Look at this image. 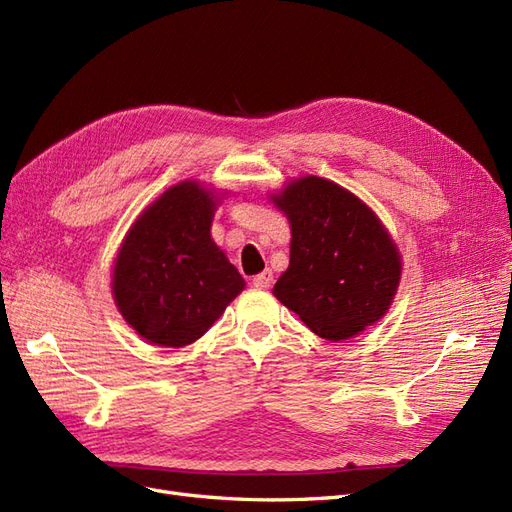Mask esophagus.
Instances as JSON below:
<instances>
[{
    "instance_id": "esophagus-1",
    "label": "esophagus",
    "mask_w": 512,
    "mask_h": 512,
    "mask_svg": "<svg viewBox=\"0 0 512 512\" xmlns=\"http://www.w3.org/2000/svg\"><path fill=\"white\" fill-rule=\"evenodd\" d=\"M252 284H254L256 288H260V290H267V288H271V284H273V271H271V269H265L262 273L254 275Z\"/></svg>"
}]
</instances>
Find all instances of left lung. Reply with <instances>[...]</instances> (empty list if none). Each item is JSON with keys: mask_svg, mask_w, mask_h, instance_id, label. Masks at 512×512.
I'll list each match as a JSON object with an SVG mask.
<instances>
[{"mask_svg": "<svg viewBox=\"0 0 512 512\" xmlns=\"http://www.w3.org/2000/svg\"><path fill=\"white\" fill-rule=\"evenodd\" d=\"M290 224V265L275 299L322 339L342 342L378 322L401 280V254L376 211L316 175L269 194Z\"/></svg>", "mask_w": 512, "mask_h": 512, "instance_id": "8db88e82", "label": "left lung"}]
</instances>
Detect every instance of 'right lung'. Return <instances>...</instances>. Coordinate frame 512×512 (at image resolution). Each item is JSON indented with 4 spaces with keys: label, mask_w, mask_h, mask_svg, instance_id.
<instances>
[{
    "label": "right lung",
    "mask_w": 512,
    "mask_h": 512,
    "mask_svg": "<svg viewBox=\"0 0 512 512\" xmlns=\"http://www.w3.org/2000/svg\"><path fill=\"white\" fill-rule=\"evenodd\" d=\"M228 192L185 179L134 220L113 265V299L149 344L183 348L203 337L245 280L211 239L213 215Z\"/></svg>",
    "instance_id": "right-lung-1"
}]
</instances>
